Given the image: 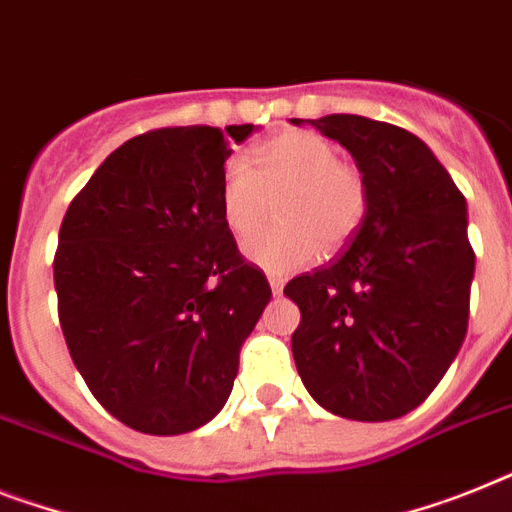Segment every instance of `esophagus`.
Instances as JSON below:
<instances>
[{"label":"esophagus","mask_w":512,"mask_h":512,"mask_svg":"<svg viewBox=\"0 0 512 512\" xmlns=\"http://www.w3.org/2000/svg\"><path fill=\"white\" fill-rule=\"evenodd\" d=\"M269 285H272L274 295H280L282 287H285V280H282V277H277V274H269Z\"/></svg>","instance_id":"1"}]
</instances>
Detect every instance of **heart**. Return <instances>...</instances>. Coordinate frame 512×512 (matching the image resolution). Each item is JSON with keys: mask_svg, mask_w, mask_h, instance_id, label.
I'll list each match as a JSON object with an SVG mask.
<instances>
[{"mask_svg": "<svg viewBox=\"0 0 512 512\" xmlns=\"http://www.w3.org/2000/svg\"><path fill=\"white\" fill-rule=\"evenodd\" d=\"M337 143L314 130H285L253 149L251 162L232 156L219 177V209L227 230L246 240L264 222L269 198L280 196V227L243 246L266 272H293L311 264L319 243L340 251L366 222L369 183L356 164L340 159Z\"/></svg>", "mask_w": 512, "mask_h": 512, "instance_id": "1", "label": "heart"}]
</instances>
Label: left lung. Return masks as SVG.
Segmentation results:
<instances>
[{
    "label": "left lung",
    "instance_id": "obj_1",
    "mask_svg": "<svg viewBox=\"0 0 512 512\" xmlns=\"http://www.w3.org/2000/svg\"><path fill=\"white\" fill-rule=\"evenodd\" d=\"M308 122L353 154L369 214L335 261L285 285L301 308L295 369L335 416L390 421L429 398L466 340L476 261L466 198L398 125L361 114Z\"/></svg>",
    "mask_w": 512,
    "mask_h": 512
}]
</instances>
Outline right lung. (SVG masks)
I'll list each match as a JSON object with an SVG mask.
<instances>
[{
	"instance_id": "add662e5",
	"label": "right lung",
	"mask_w": 512,
	"mask_h": 512,
	"mask_svg": "<svg viewBox=\"0 0 512 512\" xmlns=\"http://www.w3.org/2000/svg\"><path fill=\"white\" fill-rule=\"evenodd\" d=\"M251 133L190 125L135 135L62 219L59 327L88 390L135 432L172 437L217 416L240 345L272 298L219 209L232 143Z\"/></svg>"
}]
</instances>
